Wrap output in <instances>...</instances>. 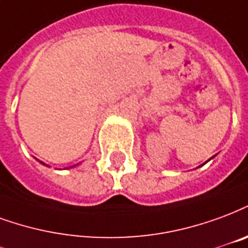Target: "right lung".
I'll use <instances>...</instances> for the list:
<instances>
[{
    "label": "right lung",
    "instance_id": "right-lung-1",
    "mask_svg": "<svg viewBox=\"0 0 248 248\" xmlns=\"http://www.w3.org/2000/svg\"><path fill=\"white\" fill-rule=\"evenodd\" d=\"M40 163H42V161H40ZM42 164H45V163H42Z\"/></svg>",
    "mask_w": 248,
    "mask_h": 248
}]
</instances>
